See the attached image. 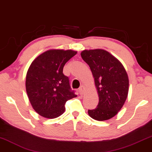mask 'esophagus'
<instances>
[{
  "label": "esophagus",
  "instance_id": "34e87169",
  "mask_svg": "<svg viewBox=\"0 0 152 152\" xmlns=\"http://www.w3.org/2000/svg\"><path fill=\"white\" fill-rule=\"evenodd\" d=\"M85 91H86V88L83 86H81L80 88V89H79V92H80V94H81V95L84 94Z\"/></svg>",
  "mask_w": 152,
  "mask_h": 152
}]
</instances>
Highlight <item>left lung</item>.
I'll return each instance as SVG.
<instances>
[{"mask_svg":"<svg viewBox=\"0 0 152 152\" xmlns=\"http://www.w3.org/2000/svg\"><path fill=\"white\" fill-rule=\"evenodd\" d=\"M81 56L91 70L99 96L97 106L88 113L94 120H108L120 111L127 97V72L121 62L104 49H85Z\"/></svg>","mask_w":152,"mask_h":152,"instance_id":"left-lung-1","label":"left lung"}]
</instances>
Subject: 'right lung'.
Here are the masks:
<instances>
[{
    "label": "right lung",
    "instance_id": "right-lung-1",
    "mask_svg": "<svg viewBox=\"0 0 152 152\" xmlns=\"http://www.w3.org/2000/svg\"><path fill=\"white\" fill-rule=\"evenodd\" d=\"M77 51L49 49L31 64L26 75V91L33 108L47 118H55L65 111V103L76 97L63 68Z\"/></svg>",
    "mask_w": 152,
    "mask_h": 152
}]
</instances>
